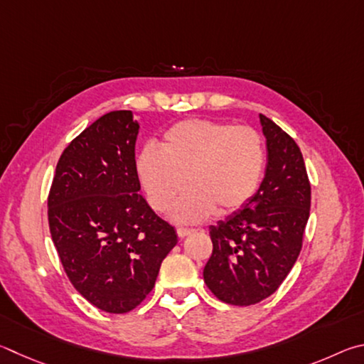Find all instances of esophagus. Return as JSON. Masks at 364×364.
<instances>
[{
	"label": "esophagus",
	"mask_w": 364,
	"mask_h": 364,
	"mask_svg": "<svg viewBox=\"0 0 364 364\" xmlns=\"http://www.w3.org/2000/svg\"><path fill=\"white\" fill-rule=\"evenodd\" d=\"M192 232H193L192 228H183V227H178V228H177V235H178V237H181V238L187 237V235H190Z\"/></svg>",
	"instance_id": "esophagus-1"
}]
</instances>
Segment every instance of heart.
Masks as SVG:
<instances>
[{
    "label": "heart",
    "mask_w": 364,
    "mask_h": 364,
    "mask_svg": "<svg viewBox=\"0 0 364 364\" xmlns=\"http://www.w3.org/2000/svg\"><path fill=\"white\" fill-rule=\"evenodd\" d=\"M265 168L262 136L251 126L205 118L183 119L164 132L161 150L145 145L136 172L156 213L172 211L178 222H198L243 209L257 193Z\"/></svg>",
    "instance_id": "1"
}]
</instances>
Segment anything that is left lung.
<instances>
[{
  "instance_id": "8db88e82",
  "label": "left lung",
  "mask_w": 364,
  "mask_h": 364,
  "mask_svg": "<svg viewBox=\"0 0 364 364\" xmlns=\"http://www.w3.org/2000/svg\"><path fill=\"white\" fill-rule=\"evenodd\" d=\"M267 139L265 177L240 211L209 227L213 254L203 270L219 301L254 305L288 277L310 215V182L301 149L289 134L259 114Z\"/></svg>"
}]
</instances>
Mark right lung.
<instances>
[{
	"label": "right lung",
	"instance_id": "1",
	"mask_svg": "<svg viewBox=\"0 0 364 364\" xmlns=\"http://www.w3.org/2000/svg\"><path fill=\"white\" fill-rule=\"evenodd\" d=\"M131 110L95 119L59 158L48 196V220L75 289L107 314H126L155 286L177 245L174 227L139 193Z\"/></svg>",
	"mask_w": 364,
	"mask_h": 364
}]
</instances>
